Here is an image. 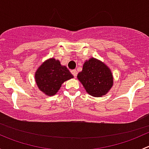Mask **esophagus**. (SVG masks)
<instances>
[{
    "label": "esophagus",
    "mask_w": 149,
    "mask_h": 149,
    "mask_svg": "<svg viewBox=\"0 0 149 149\" xmlns=\"http://www.w3.org/2000/svg\"><path fill=\"white\" fill-rule=\"evenodd\" d=\"M71 73H72V74L73 75V76H74L75 78H76V76H77V73H77V70H73L71 71Z\"/></svg>",
    "instance_id": "34e87169"
}]
</instances>
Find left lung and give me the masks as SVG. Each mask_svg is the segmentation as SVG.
Here are the masks:
<instances>
[{
	"label": "left lung",
	"mask_w": 149,
	"mask_h": 149,
	"mask_svg": "<svg viewBox=\"0 0 149 149\" xmlns=\"http://www.w3.org/2000/svg\"><path fill=\"white\" fill-rule=\"evenodd\" d=\"M78 79L86 91L94 97H101L109 92L113 86V76L104 63L94 58L86 61L78 73Z\"/></svg>",
	"instance_id": "8db88e82"
}]
</instances>
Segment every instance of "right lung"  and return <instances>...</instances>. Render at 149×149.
Returning <instances> with one entry per match:
<instances>
[{
	"label": "right lung",
	"mask_w": 149,
	"mask_h": 149,
	"mask_svg": "<svg viewBox=\"0 0 149 149\" xmlns=\"http://www.w3.org/2000/svg\"><path fill=\"white\" fill-rule=\"evenodd\" d=\"M72 78L73 76L68 69L53 58L43 62L34 74L37 87L47 96L56 94L62 84Z\"/></svg>",
	"instance_id": "1"
}]
</instances>
